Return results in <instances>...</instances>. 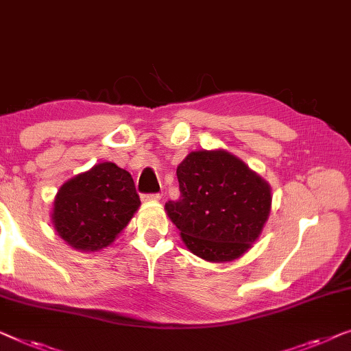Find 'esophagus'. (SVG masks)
Wrapping results in <instances>:
<instances>
[{
	"instance_id": "obj_1",
	"label": "esophagus",
	"mask_w": 351,
	"mask_h": 351,
	"mask_svg": "<svg viewBox=\"0 0 351 351\" xmlns=\"http://www.w3.org/2000/svg\"><path fill=\"white\" fill-rule=\"evenodd\" d=\"M144 199H161V193H152V195H144Z\"/></svg>"
}]
</instances>
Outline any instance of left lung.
<instances>
[{"instance_id": "obj_1", "label": "left lung", "mask_w": 351, "mask_h": 351, "mask_svg": "<svg viewBox=\"0 0 351 351\" xmlns=\"http://www.w3.org/2000/svg\"><path fill=\"white\" fill-rule=\"evenodd\" d=\"M180 197L166 210L185 245L207 261H232L260 237L271 188L225 150L191 152L177 166Z\"/></svg>"}]
</instances>
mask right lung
<instances>
[{"label": "right lung", "instance_id": "obj_1", "mask_svg": "<svg viewBox=\"0 0 351 351\" xmlns=\"http://www.w3.org/2000/svg\"><path fill=\"white\" fill-rule=\"evenodd\" d=\"M139 206L130 172L114 163H101L60 188L52 220L71 247L95 252L115 241Z\"/></svg>", "mask_w": 351, "mask_h": 351}]
</instances>
